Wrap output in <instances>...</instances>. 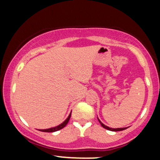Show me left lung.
<instances>
[{
  "mask_svg": "<svg viewBox=\"0 0 160 160\" xmlns=\"http://www.w3.org/2000/svg\"><path fill=\"white\" fill-rule=\"evenodd\" d=\"M97 118H98V117H97ZM98 120L99 121V122H100V124L102 125V127L104 128H106V129H108V130H110V131H113V132H118V131H122V130H124V129H126V128H127V127H126V128H110V127H108V126H105V125L102 123V122H101L100 120H99L98 118Z\"/></svg>",
  "mask_w": 160,
  "mask_h": 160,
  "instance_id": "1",
  "label": "left lung"
}]
</instances>
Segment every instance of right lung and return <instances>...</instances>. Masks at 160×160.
<instances>
[{
  "instance_id": "obj_1",
  "label": "right lung",
  "mask_w": 160,
  "mask_h": 160,
  "mask_svg": "<svg viewBox=\"0 0 160 160\" xmlns=\"http://www.w3.org/2000/svg\"><path fill=\"white\" fill-rule=\"evenodd\" d=\"M71 113H70V114H69L68 117V118L66 119V120L64 121V122H62V123H61L60 125H58V126H55V127L47 128V129H40V131L44 132H54L58 131V130H60V129H62V128H63L66 126V125L68 124V122L70 118H71Z\"/></svg>"
}]
</instances>
